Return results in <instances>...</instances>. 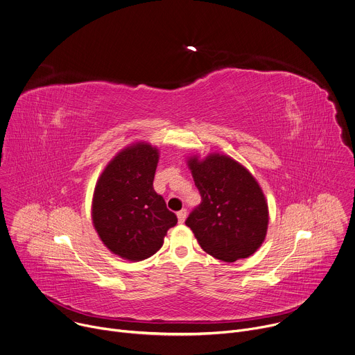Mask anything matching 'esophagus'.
<instances>
[{
	"instance_id": "1",
	"label": "esophagus",
	"mask_w": 355,
	"mask_h": 355,
	"mask_svg": "<svg viewBox=\"0 0 355 355\" xmlns=\"http://www.w3.org/2000/svg\"><path fill=\"white\" fill-rule=\"evenodd\" d=\"M177 217H178V221H180V223H184L185 218H187V209H181V210L177 213Z\"/></svg>"
}]
</instances>
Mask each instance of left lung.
<instances>
[{
  "instance_id": "obj_1",
  "label": "left lung",
  "mask_w": 355,
  "mask_h": 355,
  "mask_svg": "<svg viewBox=\"0 0 355 355\" xmlns=\"http://www.w3.org/2000/svg\"><path fill=\"white\" fill-rule=\"evenodd\" d=\"M189 168L202 202L185 224L213 258L235 262L251 257L263 243L269 211L252 174L224 155L192 157Z\"/></svg>"
}]
</instances>
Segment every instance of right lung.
<instances>
[{
  "mask_svg": "<svg viewBox=\"0 0 355 355\" xmlns=\"http://www.w3.org/2000/svg\"><path fill=\"white\" fill-rule=\"evenodd\" d=\"M159 152L138 144L118 153L94 188L92 217L104 245L128 261L156 254L168 228L177 224L162 195L153 188Z\"/></svg>",
  "mask_w": 355,
  "mask_h": 355,
  "instance_id": "right-lung-1",
  "label": "right lung"
}]
</instances>
